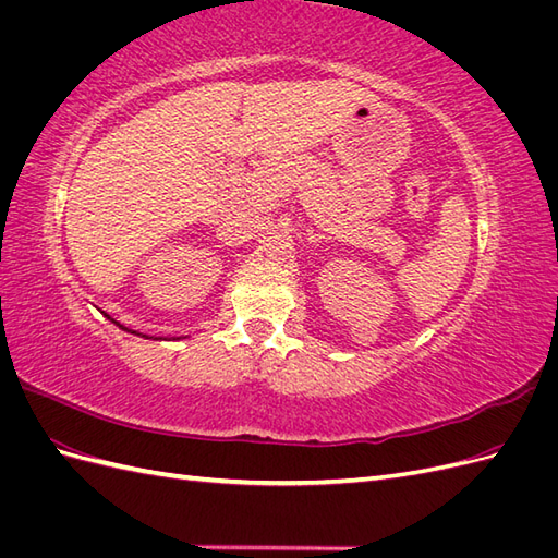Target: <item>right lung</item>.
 Wrapping results in <instances>:
<instances>
[{"instance_id": "obj_1", "label": "right lung", "mask_w": 558, "mask_h": 558, "mask_svg": "<svg viewBox=\"0 0 558 558\" xmlns=\"http://www.w3.org/2000/svg\"><path fill=\"white\" fill-rule=\"evenodd\" d=\"M109 320H111V324H116L118 328H121V330H125V332H130V335H137V337H144V340H165V342H172V340H183V337H148V335H144V332H140V330H132V328H125L123 324H118V320H113L109 314H105Z\"/></svg>"}]
</instances>
